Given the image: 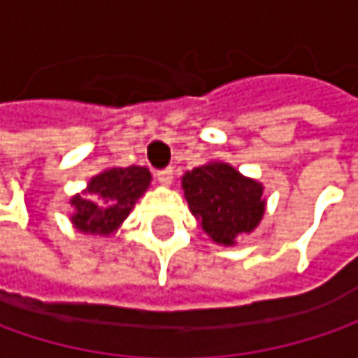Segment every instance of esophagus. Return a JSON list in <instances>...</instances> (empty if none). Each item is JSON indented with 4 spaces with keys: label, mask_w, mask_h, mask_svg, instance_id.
Masks as SVG:
<instances>
[{
    "label": "esophagus",
    "mask_w": 358,
    "mask_h": 358,
    "mask_svg": "<svg viewBox=\"0 0 358 358\" xmlns=\"http://www.w3.org/2000/svg\"><path fill=\"white\" fill-rule=\"evenodd\" d=\"M157 181L161 185H171L173 183V169L167 167V169H161L157 171Z\"/></svg>",
    "instance_id": "obj_1"
}]
</instances>
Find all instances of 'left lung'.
<instances>
[{"instance_id":"obj_1","label":"left lung","mask_w":358,"mask_h":358,"mask_svg":"<svg viewBox=\"0 0 358 358\" xmlns=\"http://www.w3.org/2000/svg\"><path fill=\"white\" fill-rule=\"evenodd\" d=\"M183 189L191 211L215 243L233 245L239 235L251 233L265 213L263 187L225 163L187 171Z\"/></svg>"}]
</instances>
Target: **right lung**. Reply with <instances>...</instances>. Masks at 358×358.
Instances as JSON below:
<instances>
[{"mask_svg":"<svg viewBox=\"0 0 358 358\" xmlns=\"http://www.w3.org/2000/svg\"><path fill=\"white\" fill-rule=\"evenodd\" d=\"M151 173L145 167H115L99 173L87 185L85 195L71 199L76 213L71 221L83 233L109 235L129 215L135 201L149 187Z\"/></svg>","mask_w":358,"mask_h":358,"instance_id":"add662e5","label":"right lung"}]
</instances>
